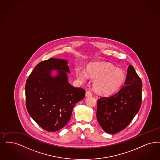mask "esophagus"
I'll return each instance as SVG.
<instances>
[{"label": "esophagus", "mask_w": 160, "mask_h": 160, "mask_svg": "<svg viewBox=\"0 0 160 160\" xmlns=\"http://www.w3.org/2000/svg\"><path fill=\"white\" fill-rule=\"evenodd\" d=\"M92 95V93L90 91H86V97H89V96H91Z\"/></svg>", "instance_id": "34e87169"}]
</instances>
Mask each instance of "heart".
<instances>
[{
    "mask_svg": "<svg viewBox=\"0 0 160 160\" xmlns=\"http://www.w3.org/2000/svg\"><path fill=\"white\" fill-rule=\"evenodd\" d=\"M76 74L81 82L86 81L89 76L93 78V89L98 94L103 96L115 93L126 81L124 72L109 63H90L88 65L86 71L78 67L76 68Z\"/></svg>",
    "mask_w": 160,
    "mask_h": 160,
    "instance_id": "obj_1",
    "label": "heart"
}]
</instances>
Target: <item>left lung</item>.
I'll list each match as a JSON object with an SVG mask.
<instances>
[{
	"label": "left lung",
	"mask_w": 160,
	"mask_h": 160,
	"mask_svg": "<svg viewBox=\"0 0 160 160\" xmlns=\"http://www.w3.org/2000/svg\"><path fill=\"white\" fill-rule=\"evenodd\" d=\"M124 84L115 95L98 100L97 120L108 134L128 127L141 108L142 83L132 65L128 67Z\"/></svg>",
	"instance_id": "8db88e82"
}]
</instances>
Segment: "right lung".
I'll list each match as a JSON object with an SVG mask.
<instances>
[{
	"instance_id": "add662e5",
	"label": "right lung",
	"mask_w": 160,
	"mask_h": 160,
	"mask_svg": "<svg viewBox=\"0 0 160 160\" xmlns=\"http://www.w3.org/2000/svg\"><path fill=\"white\" fill-rule=\"evenodd\" d=\"M68 64L67 60L58 58L42 61L26 81L27 111L48 132L64 128L70 120L75 105L85 96L84 90L68 82L67 73L70 71Z\"/></svg>"
}]
</instances>
